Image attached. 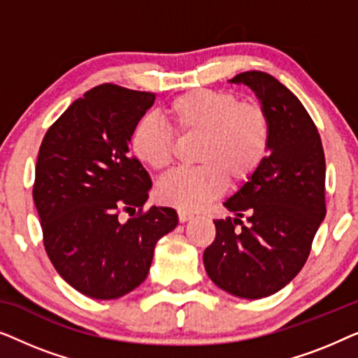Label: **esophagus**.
Returning <instances> with one entry per match:
<instances>
[{"instance_id": "34e87169", "label": "esophagus", "mask_w": 358, "mask_h": 358, "mask_svg": "<svg viewBox=\"0 0 358 358\" xmlns=\"http://www.w3.org/2000/svg\"><path fill=\"white\" fill-rule=\"evenodd\" d=\"M178 215H179V222H180V223H185V222H189V220L194 217L192 213H189V212H184V210H179Z\"/></svg>"}]
</instances>
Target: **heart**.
I'll use <instances>...</instances> for the list:
<instances>
[{
    "label": "heart",
    "instance_id": "obj_1",
    "mask_svg": "<svg viewBox=\"0 0 358 358\" xmlns=\"http://www.w3.org/2000/svg\"><path fill=\"white\" fill-rule=\"evenodd\" d=\"M176 135L200 138L194 169H179L158 184L156 195L171 207L200 210L223 194L227 182L239 185L257 173L271 150V119L257 102H239L227 91L195 90L164 109ZM171 130L153 117L136 122L130 151L141 164L164 171L174 156Z\"/></svg>",
    "mask_w": 358,
    "mask_h": 358
}]
</instances>
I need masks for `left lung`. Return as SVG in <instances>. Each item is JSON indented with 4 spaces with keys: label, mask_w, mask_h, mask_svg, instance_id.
<instances>
[{
    "label": "left lung",
    "mask_w": 358,
    "mask_h": 358,
    "mask_svg": "<svg viewBox=\"0 0 358 358\" xmlns=\"http://www.w3.org/2000/svg\"><path fill=\"white\" fill-rule=\"evenodd\" d=\"M229 83L251 87L267 110L271 150L257 173L223 203L236 218L215 220L217 236L205 249L203 266L222 290L257 300L288 285L310 256L326 217L324 150L310 114L275 78L244 71Z\"/></svg>",
    "instance_id": "8db88e82"
}]
</instances>
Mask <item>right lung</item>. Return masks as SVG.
Segmentation results:
<instances>
[{
    "label": "right lung",
    "instance_id": "add662e5",
    "mask_svg": "<svg viewBox=\"0 0 358 358\" xmlns=\"http://www.w3.org/2000/svg\"><path fill=\"white\" fill-rule=\"evenodd\" d=\"M153 92L106 85L76 99L47 130L37 156L34 203L43 246L63 280L114 300L145 280L159 238L178 227L169 207L143 212L150 174L130 155V135ZM138 208L120 224V211Z\"/></svg>",
    "mask_w": 358,
    "mask_h": 358
}]
</instances>
